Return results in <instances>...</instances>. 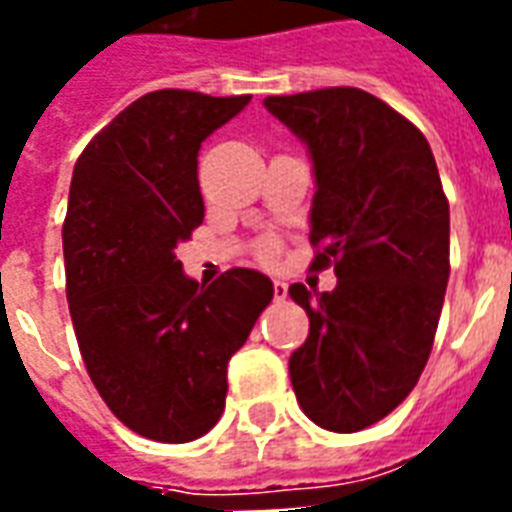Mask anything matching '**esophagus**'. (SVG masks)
<instances>
[{
    "instance_id": "esophagus-1",
    "label": "esophagus",
    "mask_w": 512,
    "mask_h": 512,
    "mask_svg": "<svg viewBox=\"0 0 512 512\" xmlns=\"http://www.w3.org/2000/svg\"><path fill=\"white\" fill-rule=\"evenodd\" d=\"M288 296V285L282 279H274V299H285Z\"/></svg>"
}]
</instances>
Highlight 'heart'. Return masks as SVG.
<instances>
[{
	"label": "heart",
	"instance_id": "b5f03b06",
	"mask_svg": "<svg viewBox=\"0 0 512 512\" xmlns=\"http://www.w3.org/2000/svg\"><path fill=\"white\" fill-rule=\"evenodd\" d=\"M263 255H274V246H271V244H268V246H263Z\"/></svg>",
	"mask_w": 512,
	"mask_h": 512
}]
</instances>
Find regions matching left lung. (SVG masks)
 Listing matches in <instances>:
<instances>
[{"label": "left lung", "mask_w": 512, "mask_h": 512, "mask_svg": "<svg viewBox=\"0 0 512 512\" xmlns=\"http://www.w3.org/2000/svg\"><path fill=\"white\" fill-rule=\"evenodd\" d=\"M266 109L307 145L315 172L312 268L329 293L290 285L310 334L290 356L301 411L356 433L395 411L428 365L450 279V205L414 123L356 87L268 95Z\"/></svg>", "instance_id": "1"}]
</instances>
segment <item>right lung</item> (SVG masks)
Wrapping results in <instances>:
<instances>
[{
    "instance_id": "add662e5",
    "label": "right lung",
    "mask_w": 512,
    "mask_h": 512,
    "mask_svg": "<svg viewBox=\"0 0 512 512\" xmlns=\"http://www.w3.org/2000/svg\"><path fill=\"white\" fill-rule=\"evenodd\" d=\"M249 101L147 93L73 167L62 224L73 332L98 395L145 439L183 444L219 422L227 362L274 296L252 268L205 288L175 255L205 216L200 145Z\"/></svg>"
}]
</instances>
